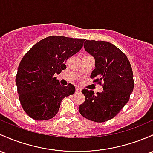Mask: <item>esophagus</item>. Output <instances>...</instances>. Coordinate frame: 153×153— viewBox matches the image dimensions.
I'll list each match as a JSON object with an SVG mask.
<instances>
[{"label":"esophagus","mask_w":153,"mask_h":153,"mask_svg":"<svg viewBox=\"0 0 153 153\" xmlns=\"http://www.w3.org/2000/svg\"><path fill=\"white\" fill-rule=\"evenodd\" d=\"M75 91H76V92H80V91H81V89H80L79 87H76V89H75Z\"/></svg>","instance_id":"esophagus-1"}]
</instances>
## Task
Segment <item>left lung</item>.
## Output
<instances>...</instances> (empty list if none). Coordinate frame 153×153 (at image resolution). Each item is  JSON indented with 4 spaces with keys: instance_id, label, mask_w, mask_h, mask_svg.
<instances>
[{
    "instance_id": "1",
    "label": "left lung",
    "mask_w": 153,
    "mask_h": 153,
    "mask_svg": "<svg viewBox=\"0 0 153 153\" xmlns=\"http://www.w3.org/2000/svg\"><path fill=\"white\" fill-rule=\"evenodd\" d=\"M84 48L95 59L91 78L104 90L97 95L82 90L85 101L78 108L83 117L102 123L115 117L128 102L134 89L133 71L125 53L109 42L86 40Z\"/></svg>"
}]
</instances>
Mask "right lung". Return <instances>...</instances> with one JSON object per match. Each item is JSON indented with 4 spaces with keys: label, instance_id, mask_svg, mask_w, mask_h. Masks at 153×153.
<instances>
[{
    "label": "right lung",
    "instance_id": "obj_1",
    "mask_svg": "<svg viewBox=\"0 0 153 153\" xmlns=\"http://www.w3.org/2000/svg\"><path fill=\"white\" fill-rule=\"evenodd\" d=\"M85 39L51 36L36 43L20 62L16 84L25 112L36 120L57 114L62 100L73 94L75 86L60 85L55 74L66 68V61L81 49Z\"/></svg>",
    "mask_w": 153,
    "mask_h": 153
}]
</instances>
